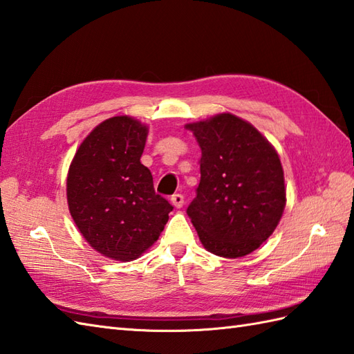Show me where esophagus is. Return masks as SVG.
<instances>
[{
	"label": "esophagus",
	"instance_id": "34e87169",
	"mask_svg": "<svg viewBox=\"0 0 354 354\" xmlns=\"http://www.w3.org/2000/svg\"><path fill=\"white\" fill-rule=\"evenodd\" d=\"M170 202L173 204V207H176V208H181L183 205H184V196L183 194H173V196L170 198Z\"/></svg>",
	"mask_w": 354,
	"mask_h": 354
}]
</instances>
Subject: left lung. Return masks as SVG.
I'll list each match as a JSON object with an SVG mask.
<instances>
[{
	"instance_id": "obj_1",
	"label": "left lung",
	"mask_w": 354,
	"mask_h": 354,
	"mask_svg": "<svg viewBox=\"0 0 354 354\" xmlns=\"http://www.w3.org/2000/svg\"><path fill=\"white\" fill-rule=\"evenodd\" d=\"M187 127L202 150L201 183L187 208L202 245L227 259L251 254L272 234L286 207L277 150L228 112Z\"/></svg>"
}]
</instances>
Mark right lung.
<instances>
[{"instance_id": "1", "label": "right lung", "mask_w": 354, "mask_h": 354, "mask_svg": "<svg viewBox=\"0 0 354 354\" xmlns=\"http://www.w3.org/2000/svg\"><path fill=\"white\" fill-rule=\"evenodd\" d=\"M149 127L118 115L104 120L74 155L66 199L80 234L108 259L131 261L152 246L173 207L155 193L140 158Z\"/></svg>"}]
</instances>
